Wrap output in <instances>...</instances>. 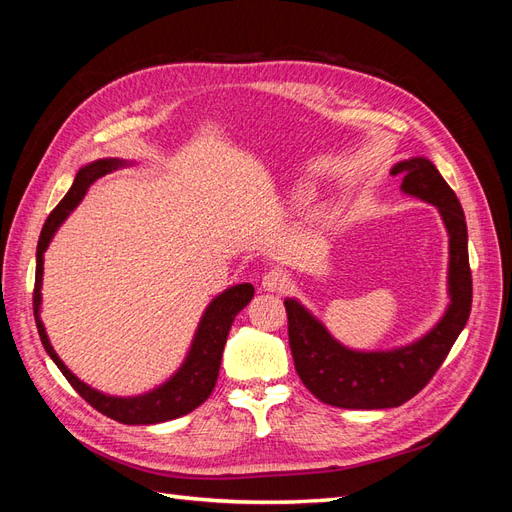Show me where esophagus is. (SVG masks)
Masks as SVG:
<instances>
[{
  "label": "esophagus",
  "instance_id": "34e87169",
  "mask_svg": "<svg viewBox=\"0 0 512 512\" xmlns=\"http://www.w3.org/2000/svg\"><path fill=\"white\" fill-rule=\"evenodd\" d=\"M288 284V277L282 271H269L265 277H262V288L269 292H280Z\"/></svg>",
  "mask_w": 512,
  "mask_h": 512
}]
</instances>
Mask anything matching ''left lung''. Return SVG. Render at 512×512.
I'll list each match as a JSON object with an SVG mask.
<instances>
[{
  "label": "left lung",
  "mask_w": 512,
  "mask_h": 512,
  "mask_svg": "<svg viewBox=\"0 0 512 512\" xmlns=\"http://www.w3.org/2000/svg\"><path fill=\"white\" fill-rule=\"evenodd\" d=\"M401 190L436 205L448 230V305L442 320L418 342L386 352H354L337 344L329 331L294 299H286L288 342L294 369L307 391L329 406L382 410L406 404L423 391L451 352L472 309L468 226L459 198L427 158L404 160L391 168Z\"/></svg>",
  "instance_id": "left-lung-1"
}]
</instances>
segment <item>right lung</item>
<instances>
[{
  "label": "right lung",
  "instance_id": "right-lung-1",
  "mask_svg": "<svg viewBox=\"0 0 512 512\" xmlns=\"http://www.w3.org/2000/svg\"><path fill=\"white\" fill-rule=\"evenodd\" d=\"M119 166H126V162L111 158V160H98L94 164L81 168L79 173H76L68 194L59 200V205L51 211L49 218H46L40 232L38 250H36L34 318H36V327H38V335L44 350L49 352V356L55 361L61 374H64L66 380L72 384V389L79 393L91 408H96L104 416L113 418V421L123 425H153V423L173 421V418L188 414L203 404V401H207L215 382H218L222 352H224L228 331L232 327V320H235V316L241 312V309L252 301L254 286L252 284L232 286L226 292H222L220 297H215L211 301L203 320L198 324V331L194 335L188 359H185V363L181 365L177 374L162 386H158L156 391L141 397H111V395H102L94 391L91 386H87L85 382L76 378L72 371L61 363V359L49 342V337H46L44 324L40 320L42 256L46 252V247H49L55 230L68 218V213L81 203L85 192L89 190V185Z\"/></svg>",
  "mask_w": 512,
  "mask_h": 512
}]
</instances>
